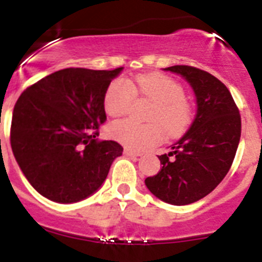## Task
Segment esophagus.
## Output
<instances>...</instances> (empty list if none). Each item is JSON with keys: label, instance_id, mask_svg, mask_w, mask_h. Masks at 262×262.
I'll list each match as a JSON object with an SVG mask.
<instances>
[{"label": "esophagus", "instance_id": "34e87169", "mask_svg": "<svg viewBox=\"0 0 262 262\" xmlns=\"http://www.w3.org/2000/svg\"><path fill=\"white\" fill-rule=\"evenodd\" d=\"M123 154H124V156H126V157H131V158H138V157L141 156L140 153H136V151L129 150V149H124Z\"/></svg>", "mask_w": 262, "mask_h": 262}]
</instances>
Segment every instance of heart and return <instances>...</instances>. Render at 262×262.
<instances>
[{"instance_id":"obj_1","label":"heart","mask_w":262,"mask_h":262,"mask_svg":"<svg viewBox=\"0 0 262 262\" xmlns=\"http://www.w3.org/2000/svg\"><path fill=\"white\" fill-rule=\"evenodd\" d=\"M135 96L153 103L149 121L161 123L168 135H179L191 118V109L185 100L183 86L162 73L138 76L129 82L114 79L104 96V108L111 117H121L128 112ZM109 135L131 150H143L162 139V129L156 122L140 124L131 119L114 122L109 126Z\"/></svg>"}]
</instances>
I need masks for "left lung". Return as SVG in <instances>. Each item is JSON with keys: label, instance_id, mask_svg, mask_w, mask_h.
I'll return each instance as SVG.
<instances>
[{"label": "left lung", "instance_id": "left-lung-1", "mask_svg": "<svg viewBox=\"0 0 262 262\" xmlns=\"http://www.w3.org/2000/svg\"><path fill=\"white\" fill-rule=\"evenodd\" d=\"M163 71L179 74L190 84L196 114L170 153L158 157L161 171L146 178L145 185L161 201L185 206L210 194L230 170L241 140V116L225 84L208 72L188 66Z\"/></svg>", "mask_w": 262, "mask_h": 262}]
</instances>
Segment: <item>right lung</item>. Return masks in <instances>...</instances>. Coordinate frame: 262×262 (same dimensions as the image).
<instances>
[{
    "instance_id": "right-lung-1",
    "label": "right lung",
    "mask_w": 262,
    "mask_h": 262,
    "mask_svg": "<svg viewBox=\"0 0 262 262\" xmlns=\"http://www.w3.org/2000/svg\"><path fill=\"white\" fill-rule=\"evenodd\" d=\"M123 68H67L26 90L15 104L11 149L21 172L45 198L76 203L95 193L123 148L98 141L104 96Z\"/></svg>"
}]
</instances>
